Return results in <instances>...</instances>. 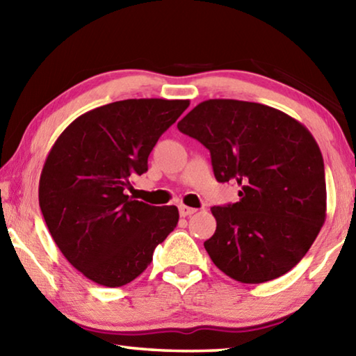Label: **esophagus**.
Returning a JSON list of instances; mask_svg holds the SVG:
<instances>
[{"label": "esophagus", "mask_w": 356, "mask_h": 356, "mask_svg": "<svg viewBox=\"0 0 356 356\" xmlns=\"http://www.w3.org/2000/svg\"><path fill=\"white\" fill-rule=\"evenodd\" d=\"M195 212H196V209L188 207V206H180V207H179L180 216H190V215H193Z\"/></svg>", "instance_id": "34e87169"}]
</instances>
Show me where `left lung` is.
<instances>
[{
	"label": "left lung",
	"mask_w": 356,
	"mask_h": 356,
	"mask_svg": "<svg viewBox=\"0 0 356 356\" xmlns=\"http://www.w3.org/2000/svg\"><path fill=\"white\" fill-rule=\"evenodd\" d=\"M204 144L218 182L234 180L240 201L212 207L216 231L204 242L229 278L259 284L292 270L327 218L322 152L311 131L276 108L210 99L177 124Z\"/></svg>",
	"instance_id": "left-lung-1"
}]
</instances>
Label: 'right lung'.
<instances>
[{
	"label": "right lung",
	"instance_id": "1",
	"mask_svg": "<svg viewBox=\"0 0 356 356\" xmlns=\"http://www.w3.org/2000/svg\"><path fill=\"white\" fill-rule=\"evenodd\" d=\"M190 100L129 99L81 114L47 155L39 206L64 257L88 280L120 287L152 262L179 221L176 206L127 195L150 150Z\"/></svg>",
	"mask_w": 356,
	"mask_h": 356
}]
</instances>
